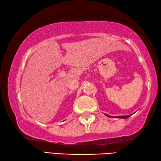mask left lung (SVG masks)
Returning a JSON list of instances; mask_svg holds the SVG:
<instances>
[{
	"mask_svg": "<svg viewBox=\"0 0 161 161\" xmlns=\"http://www.w3.org/2000/svg\"><path fill=\"white\" fill-rule=\"evenodd\" d=\"M106 115H107V116H108V117H110V116L107 115V114H106ZM129 116H130V115H129V116H116V118H121V119H127V118H129Z\"/></svg>",
	"mask_w": 161,
	"mask_h": 161,
	"instance_id": "left-lung-1",
	"label": "left lung"
}]
</instances>
